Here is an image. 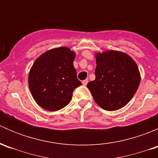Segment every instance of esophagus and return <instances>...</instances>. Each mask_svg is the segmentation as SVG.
I'll list each match as a JSON object with an SVG mask.
<instances>
[{
  "instance_id": "esophagus-1",
  "label": "esophagus",
  "mask_w": 158,
  "mask_h": 158,
  "mask_svg": "<svg viewBox=\"0 0 158 158\" xmlns=\"http://www.w3.org/2000/svg\"><path fill=\"white\" fill-rule=\"evenodd\" d=\"M89 80L88 79H85V80L82 81V84H83V85H86L87 83H88Z\"/></svg>"
}]
</instances>
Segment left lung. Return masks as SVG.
I'll return each mask as SVG.
<instances>
[{"instance_id":"8db88e82","label":"left lung","mask_w":158,"mask_h":158,"mask_svg":"<svg viewBox=\"0 0 158 158\" xmlns=\"http://www.w3.org/2000/svg\"><path fill=\"white\" fill-rule=\"evenodd\" d=\"M95 79L87 84L94 101L106 111L126 106L141 82V73L135 60L125 52L106 50L95 53Z\"/></svg>"}]
</instances>
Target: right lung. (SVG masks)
Wrapping results in <instances>:
<instances>
[{
  "instance_id": "right-lung-1",
  "label": "right lung",
  "mask_w": 158,
  "mask_h": 158,
  "mask_svg": "<svg viewBox=\"0 0 158 158\" xmlns=\"http://www.w3.org/2000/svg\"><path fill=\"white\" fill-rule=\"evenodd\" d=\"M76 52L66 47L46 51L34 61L28 76L33 99L43 109L58 111L70 102L75 89L82 85L73 66Z\"/></svg>"
}]
</instances>
